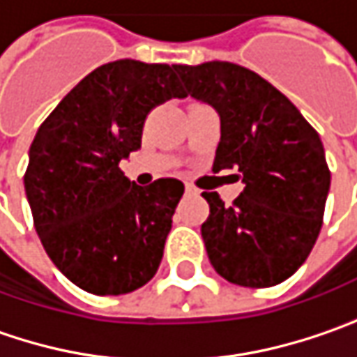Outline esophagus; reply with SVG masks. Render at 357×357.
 I'll use <instances>...</instances> for the list:
<instances>
[{"mask_svg": "<svg viewBox=\"0 0 357 357\" xmlns=\"http://www.w3.org/2000/svg\"><path fill=\"white\" fill-rule=\"evenodd\" d=\"M185 194H190V196H196V194H198V190H196L194 185L185 183Z\"/></svg>", "mask_w": 357, "mask_h": 357, "instance_id": "obj_1", "label": "esophagus"}]
</instances>
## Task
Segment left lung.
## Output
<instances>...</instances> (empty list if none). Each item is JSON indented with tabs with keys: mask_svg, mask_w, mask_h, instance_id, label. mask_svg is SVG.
I'll return each instance as SVG.
<instances>
[{
	"mask_svg": "<svg viewBox=\"0 0 357 357\" xmlns=\"http://www.w3.org/2000/svg\"><path fill=\"white\" fill-rule=\"evenodd\" d=\"M185 96L220 116L214 172L236 169L244 190L232 206L204 192L208 259L226 281L273 287L309 257L324 222L331 174L324 143L297 107L257 73L232 62L176 64Z\"/></svg>",
	"mask_w": 357,
	"mask_h": 357,
	"instance_id": "obj_1",
	"label": "left lung"
}]
</instances>
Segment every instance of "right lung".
<instances>
[{"instance_id": "add662e5", "label": "right lung", "mask_w": 357, "mask_h": 357, "mask_svg": "<svg viewBox=\"0 0 357 357\" xmlns=\"http://www.w3.org/2000/svg\"><path fill=\"white\" fill-rule=\"evenodd\" d=\"M185 93L174 66L115 60L84 76L40 125L24 188L58 271L93 295H125L153 279L183 183L149 188L119 163L141 147L147 113Z\"/></svg>"}]
</instances>
